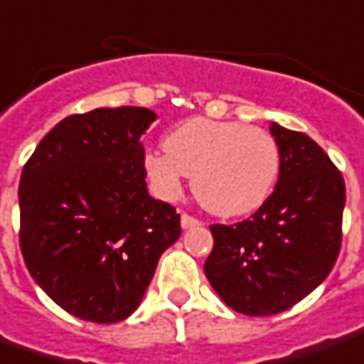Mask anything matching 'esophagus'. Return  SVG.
<instances>
[{
    "label": "esophagus",
    "instance_id": "obj_1",
    "mask_svg": "<svg viewBox=\"0 0 364 364\" xmlns=\"http://www.w3.org/2000/svg\"><path fill=\"white\" fill-rule=\"evenodd\" d=\"M201 225V221L195 220L191 215H187V213H183L181 215V228L183 230H191V228H199Z\"/></svg>",
    "mask_w": 364,
    "mask_h": 364
}]
</instances>
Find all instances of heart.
Wrapping results in <instances>:
<instances>
[{"label":"heart","instance_id":"obj_1","mask_svg":"<svg viewBox=\"0 0 364 364\" xmlns=\"http://www.w3.org/2000/svg\"><path fill=\"white\" fill-rule=\"evenodd\" d=\"M163 149L146 151L143 157L153 193L177 201L187 175L197 201L221 218L257 209L280 175V149L274 136L235 120H185L165 136Z\"/></svg>","mask_w":364,"mask_h":364}]
</instances>
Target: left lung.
Segmentation results:
<instances>
[{"label":"left lung","instance_id":"obj_1","mask_svg":"<svg viewBox=\"0 0 364 364\" xmlns=\"http://www.w3.org/2000/svg\"><path fill=\"white\" fill-rule=\"evenodd\" d=\"M280 149L274 193L250 220L211 225L205 276L228 306L247 316L278 314L326 280L341 252L345 181L304 132L269 124Z\"/></svg>","mask_w":364,"mask_h":364}]
</instances>
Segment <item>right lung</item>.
Wrapping results in <instances>:
<instances>
[{
    "mask_svg": "<svg viewBox=\"0 0 364 364\" xmlns=\"http://www.w3.org/2000/svg\"><path fill=\"white\" fill-rule=\"evenodd\" d=\"M149 108H95L60 120L19 179V245L38 286L82 320L110 324L139 308L179 213L146 189Z\"/></svg>",
    "mask_w": 364,
    "mask_h": 364,
    "instance_id": "1",
    "label": "right lung"
}]
</instances>
